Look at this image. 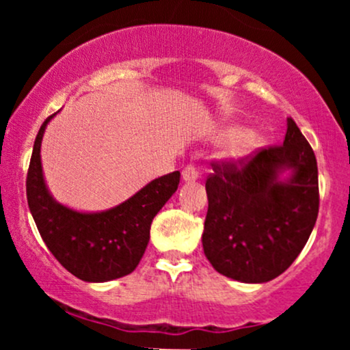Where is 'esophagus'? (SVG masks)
Masks as SVG:
<instances>
[{
  "label": "esophagus",
  "mask_w": 350,
  "mask_h": 350,
  "mask_svg": "<svg viewBox=\"0 0 350 350\" xmlns=\"http://www.w3.org/2000/svg\"><path fill=\"white\" fill-rule=\"evenodd\" d=\"M183 179L186 180V183H194V180H198L199 179L198 170H196L194 166H191V164H189V166H186L183 170Z\"/></svg>",
  "instance_id": "34e87169"
}]
</instances>
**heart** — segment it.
Masks as SVG:
<instances>
[{
  "mask_svg": "<svg viewBox=\"0 0 350 350\" xmlns=\"http://www.w3.org/2000/svg\"><path fill=\"white\" fill-rule=\"evenodd\" d=\"M215 139L228 143L226 158L234 164H242L252 158L263 146V138L256 131H243L242 126L220 128Z\"/></svg>",
  "mask_w": 350,
  "mask_h": 350,
  "instance_id": "obj_1",
  "label": "heart"
}]
</instances>
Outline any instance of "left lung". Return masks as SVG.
<instances>
[{"mask_svg":"<svg viewBox=\"0 0 350 350\" xmlns=\"http://www.w3.org/2000/svg\"><path fill=\"white\" fill-rule=\"evenodd\" d=\"M281 146L248 163L214 164L206 183L208 208L202 247L220 275L267 283L290 268L319 211L317 163L299 128L286 120Z\"/></svg>","mask_w":350,"mask_h":350,"instance_id":"left-lung-1","label":"left lung"}]
</instances>
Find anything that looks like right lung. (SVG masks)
<instances>
[{
    "mask_svg": "<svg viewBox=\"0 0 350 350\" xmlns=\"http://www.w3.org/2000/svg\"><path fill=\"white\" fill-rule=\"evenodd\" d=\"M36 136L26 179L29 211L44 243L57 262L88 283H103L130 275L138 267L154 215L178 191L180 172L152 179L118 206L98 212H82L52 198L41 163V143L46 126Z\"/></svg>",
    "mask_w": 350,
    "mask_h": 350,
    "instance_id": "obj_1",
    "label": "right lung"
}]
</instances>
